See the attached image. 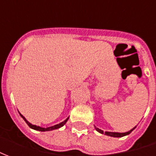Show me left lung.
Here are the masks:
<instances>
[{"mask_svg": "<svg viewBox=\"0 0 156 156\" xmlns=\"http://www.w3.org/2000/svg\"><path fill=\"white\" fill-rule=\"evenodd\" d=\"M136 127V126H135ZM135 127L133 128L132 129H130L129 131H128V132H125V133H118V132H108V131H106V132H104V131L102 130V129H99L98 128L95 127V129L99 132V133H101V134H105V135H108V136H111V137H123V136H125V135H127V134H129L132 132V131L134 130Z\"/></svg>", "mask_w": 156, "mask_h": 156, "instance_id": "1", "label": "left lung"}]
</instances>
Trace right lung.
Listing matches in <instances>:
<instances>
[{"mask_svg":"<svg viewBox=\"0 0 156 156\" xmlns=\"http://www.w3.org/2000/svg\"><path fill=\"white\" fill-rule=\"evenodd\" d=\"M20 114V113H19ZM20 115H21V117L24 119V120L26 121V123L27 124V125H28L29 127L32 128V129H35V130H38V131H50V130H53V129H58V128H61L62 126H63L66 123H67V121H68V119H66L64 121H62V123H60V124H56V125H54V126H51V127H48V128H41L40 127V126H37V125H34V124H32L31 123H29L28 121L26 119V118L23 116V115H22L21 114H20Z\"/></svg>","mask_w":156,"mask_h":156,"instance_id":"obj_1","label":"right lung"}]
</instances>
